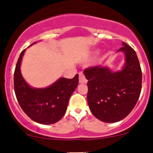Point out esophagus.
<instances>
[{
  "instance_id": "esophagus-1",
  "label": "esophagus",
  "mask_w": 153,
  "mask_h": 153,
  "mask_svg": "<svg viewBox=\"0 0 153 153\" xmlns=\"http://www.w3.org/2000/svg\"><path fill=\"white\" fill-rule=\"evenodd\" d=\"M79 83H87V80H86V77H85L84 74H83V72H80L79 73Z\"/></svg>"
}]
</instances>
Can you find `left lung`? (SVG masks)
Instances as JSON below:
<instances>
[{"label": "left lung", "instance_id": "8db88e82", "mask_svg": "<svg viewBox=\"0 0 153 153\" xmlns=\"http://www.w3.org/2000/svg\"><path fill=\"white\" fill-rule=\"evenodd\" d=\"M125 54L122 70L113 72L96 66L83 71L88 80L90 111L100 121L114 123L125 118L136 105L141 90L142 73L137 55L126 43L117 51Z\"/></svg>", "mask_w": 153, "mask_h": 153}]
</instances>
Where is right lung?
I'll return each mask as SVG.
<instances>
[{
  "mask_svg": "<svg viewBox=\"0 0 153 153\" xmlns=\"http://www.w3.org/2000/svg\"><path fill=\"white\" fill-rule=\"evenodd\" d=\"M25 51V49L20 53L14 74V92L17 101L22 111L36 123L42 125L57 123L65 114L70 97L78 86V74L72 79L59 78L48 87H31L20 71Z\"/></svg>",
  "mask_w": 153,
  "mask_h": 153,
  "instance_id": "add662e5",
  "label": "right lung"
}]
</instances>
